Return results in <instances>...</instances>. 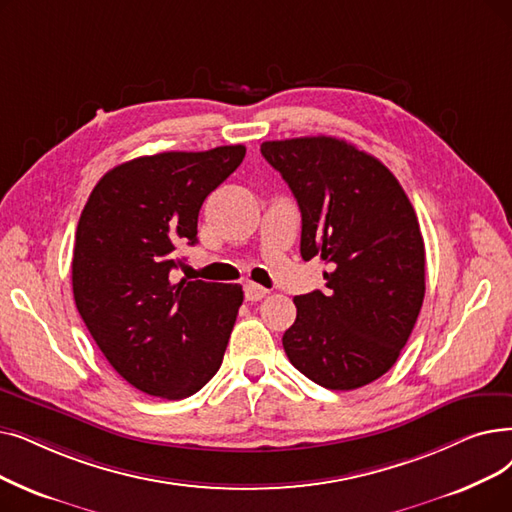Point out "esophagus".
I'll list each match as a JSON object with an SVG mask.
<instances>
[{"instance_id": "esophagus-1", "label": "esophagus", "mask_w": 512, "mask_h": 512, "mask_svg": "<svg viewBox=\"0 0 512 512\" xmlns=\"http://www.w3.org/2000/svg\"><path fill=\"white\" fill-rule=\"evenodd\" d=\"M265 295H268V288H263L261 284H255V282L244 284V297H247V301H261Z\"/></svg>"}]
</instances>
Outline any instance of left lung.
<instances>
[{
	"label": "left lung",
	"mask_w": 512,
	"mask_h": 512,
	"mask_svg": "<svg viewBox=\"0 0 512 512\" xmlns=\"http://www.w3.org/2000/svg\"><path fill=\"white\" fill-rule=\"evenodd\" d=\"M261 154L297 198L301 257L330 265L324 293L293 299L284 351L326 389L364 387L397 362L425 299L414 207L379 159L345 140H274Z\"/></svg>",
	"instance_id": "8db88e82"
}]
</instances>
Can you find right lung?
I'll use <instances>...</instances> for the list:
<instances>
[{
	"mask_svg": "<svg viewBox=\"0 0 512 512\" xmlns=\"http://www.w3.org/2000/svg\"><path fill=\"white\" fill-rule=\"evenodd\" d=\"M242 144L161 152L110 169L81 211L73 295L108 364L136 389L184 399L221 366L240 284L173 280L175 247L196 244L205 198L244 159Z\"/></svg>",
	"mask_w": 512,
	"mask_h": 512,
	"instance_id": "obj_1",
	"label": "right lung"
}]
</instances>
